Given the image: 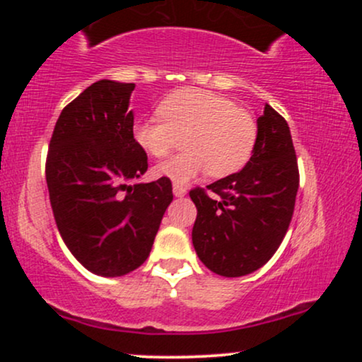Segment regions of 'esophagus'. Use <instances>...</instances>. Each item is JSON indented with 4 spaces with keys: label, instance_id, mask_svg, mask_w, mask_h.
<instances>
[{
    "label": "esophagus",
    "instance_id": "34e87169",
    "mask_svg": "<svg viewBox=\"0 0 362 362\" xmlns=\"http://www.w3.org/2000/svg\"><path fill=\"white\" fill-rule=\"evenodd\" d=\"M185 194H187L185 187H182V185H178V184H173V195H175V197H184Z\"/></svg>",
    "mask_w": 362,
    "mask_h": 362
}]
</instances>
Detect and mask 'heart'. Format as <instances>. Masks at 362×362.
<instances>
[{"label":"heart","mask_w":362,"mask_h":362,"mask_svg":"<svg viewBox=\"0 0 362 362\" xmlns=\"http://www.w3.org/2000/svg\"><path fill=\"white\" fill-rule=\"evenodd\" d=\"M161 117L138 119L132 138L155 158L167 156L184 136L185 151L155 167L158 177L185 184L206 172L223 178L242 170L255 149V119L223 95L185 88L168 95L158 107Z\"/></svg>","instance_id":"obj_1"}]
</instances>
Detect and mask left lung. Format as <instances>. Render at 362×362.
Here are the masks:
<instances>
[{
	"label": "left lung",
	"mask_w": 362,
	"mask_h": 362,
	"mask_svg": "<svg viewBox=\"0 0 362 362\" xmlns=\"http://www.w3.org/2000/svg\"><path fill=\"white\" fill-rule=\"evenodd\" d=\"M255 149L238 173L207 189L195 187L197 207L192 243L209 271L224 277L247 276L276 253L296 202L300 172L289 126L271 105L257 119Z\"/></svg>",
	"instance_id": "left-lung-1"
}]
</instances>
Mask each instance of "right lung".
Segmentation results:
<instances>
[{
  "mask_svg": "<svg viewBox=\"0 0 362 362\" xmlns=\"http://www.w3.org/2000/svg\"><path fill=\"white\" fill-rule=\"evenodd\" d=\"M134 83L100 80L64 107L54 127L45 180L66 247L85 269L126 276L151 252L172 202V182L132 184L148 156L132 138Z\"/></svg>",
  "mask_w": 362,
  "mask_h": 362,
  "instance_id": "add662e5",
  "label": "right lung"
}]
</instances>
